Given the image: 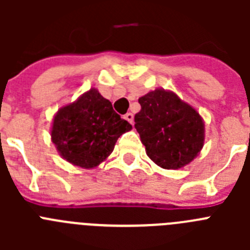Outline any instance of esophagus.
I'll return each mask as SVG.
<instances>
[{"instance_id": "1", "label": "esophagus", "mask_w": 250, "mask_h": 250, "mask_svg": "<svg viewBox=\"0 0 250 250\" xmlns=\"http://www.w3.org/2000/svg\"><path fill=\"white\" fill-rule=\"evenodd\" d=\"M124 118H125V120H127V121H129L130 124H132V123H134V115H132L131 112H127V114H125V115H124Z\"/></svg>"}]
</instances>
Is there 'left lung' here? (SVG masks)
<instances>
[{"label": "left lung", "mask_w": 250, "mask_h": 250, "mask_svg": "<svg viewBox=\"0 0 250 250\" xmlns=\"http://www.w3.org/2000/svg\"><path fill=\"white\" fill-rule=\"evenodd\" d=\"M139 104L141 109L134 120L147 156L164 169L189 164L204 143L200 115L165 90L149 92Z\"/></svg>", "instance_id": "1"}]
</instances>
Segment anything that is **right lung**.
<instances>
[{
  "label": "right lung",
  "instance_id": "obj_1",
  "mask_svg": "<svg viewBox=\"0 0 250 250\" xmlns=\"http://www.w3.org/2000/svg\"><path fill=\"white\" fill-rule=\"evenodd\" d=\"M131 125L112 109V104L91 89L77 101L60 109L51 138L63 159L90 169L114 150L115 143Z\"/></svg>",
  "mask_w": 250,
  "mask_h": 250
}]
</instances>
